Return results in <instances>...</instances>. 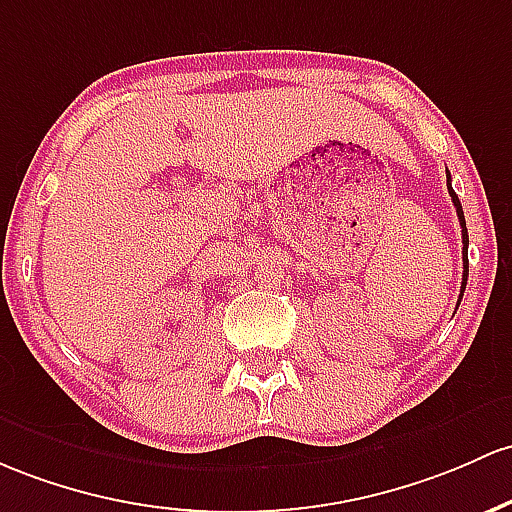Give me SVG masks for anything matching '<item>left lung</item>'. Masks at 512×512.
<instances>
[{
    "label": "left lung",
    "mask_w": 512,
    "mask_h": 512,
    "mask_svg": "<svg viewBox=\"0 0 512 512\" xmlns=\"http://www.w3.org/2000/svg\"><path fill=\"white\" fill-rule=\"evenodd\" d=\"M449 196H452V204L454 209H457V216H459V226H462V243H464V274H462V291L466 289V277H469V257H466V247H469V233H466V221H464V211H462V204H459V196L454 194L452 184H449ZM459 301H462V294H459Z\"/></svg>",
    "instance_id": "1"
}]
</instances>
